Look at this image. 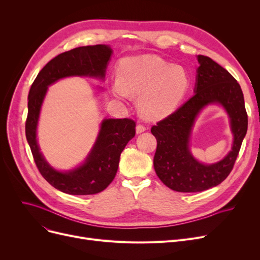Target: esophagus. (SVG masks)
<instances>
[{
	"label": "esophagus",
	"mask_w": 260,
	"mask_h": 260,
	"mask_svg": "<svg viewBox=\"0 0 260 260\" xmlns=\"http://www.w3.org/2000/svg\"><path fill=\"white\" fill-rule=\"evenodd\" d=\"M145 131H146V127L144 125H142V124H138L137 126H136V133H137V134H141V133H143Z\"/></svg>",
	"instance_id": "34e87169"
}]
</instances>
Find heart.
Masks as SVG:
<instances>
[{"instance_id": "heart-1", "label": "heart", "mask_w": 260, "mask_h": 260, "mask_svg": "<svg viewBox=\"0 0 260 260\" xmlns=\"http://www.w3.org/2000/svg\"><path fill=\"white\" fill-rule=\"evenodd\" d=\"M117 76L114 93L120 98L139 95V112L147 120H159L175 112L190 84L185 67L172 65L153 54L122 59Z\"/></svg>"}]
</instances>
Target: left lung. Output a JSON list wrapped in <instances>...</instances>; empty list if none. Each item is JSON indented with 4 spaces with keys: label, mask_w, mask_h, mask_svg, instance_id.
Listing matches in <instances>:
<instances>
[{
    "label": "left lung",
    "mask_w": 260,
    "mask_h": 260,
    "mask_svg": "<svg viewBox=\"0 0 260 260\" xmlns=\"http://www.w3.org/2000/svg\"><path fill=\"white\" fill-rule=\"evenodd\" d=\"M195 94L177 111L152 126L157 139L154 168L159 179L176 192L196 193L220 184L233 170L248 129L243 93L236 79L222 66L206 56L197 57ZM222 105L231 120L235 135L232 151L219 162L203 165L189 152V135L203 107Z\"/></svg>",
    "instance_id": "obj_1"
}]
</instances>
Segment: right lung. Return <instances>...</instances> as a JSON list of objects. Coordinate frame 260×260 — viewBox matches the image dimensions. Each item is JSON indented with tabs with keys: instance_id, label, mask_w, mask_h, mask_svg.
<instances>
[{
	"instance_id": "add662e5",
	"label": "right lung",
	"mask_w": 260,
	"mask_h": 260,
	"mask_svg": "<svg viewBox=\"0 0 260 260\" xmlns=\"http://www.w3.org/2000/svg\"><path fill=\"white\" fill-rule=\"evenodd\" d=\"M112 48L108 45L82 46L60 53L38 74L28 94V114L25 133L36 166L44 179L63 193L93 195L102 192L114 180L120 155L136 134L132 119H105L89 155L79 168L59 172L44 159L37 142L38 120L47 88L54 82L72 76H89L103 79Z\"/></svg>"
}]
</instances>
